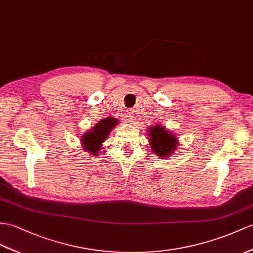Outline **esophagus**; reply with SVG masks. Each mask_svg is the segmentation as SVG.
<instances>
[{"instance_id": "34e87169", "label": "esophagus", "mask_w": 253, "mask_h": 253, "mask_svg": "<svg viewBox=\"0 0 253 253\" xmlns=\"http://www.w3.org/2000/svg\"><path fill=\"white\" fill-rule=\"evenodd\" d=\"M125 118H126V121H127V122L133 121L134 120V113L132 112V110H126Z\"/></svg>"}]
</instances>
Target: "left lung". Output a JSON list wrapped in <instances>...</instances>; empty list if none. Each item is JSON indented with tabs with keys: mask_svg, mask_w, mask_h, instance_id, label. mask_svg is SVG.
I'll use <instances>...</instances> for the list:
<instances>
[{
	"mask_svg": "<svg viewBox=\"0 0 253 253\" xmlns=\"http://www.w3.org/2000/svg\"><path fill=\"white\" fill-rule=\"evenodd\" d=\"M149 143L150 147L155 155L161 158L170 157L177 149L178 139L173 133L165 130V127L161 125L150 126L149 130Z\"/></svg>",
	"mask_w": 253,
	"mask_h": 253,
	"instance_id": "left-lung-1",
	"label": "left lung"
}]
</instances>
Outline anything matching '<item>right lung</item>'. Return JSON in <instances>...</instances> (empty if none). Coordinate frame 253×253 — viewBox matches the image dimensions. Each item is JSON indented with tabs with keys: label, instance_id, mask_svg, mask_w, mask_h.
<instances>
[{
	"label": "right lung",
	"instance_id": "right-lung-1",
	"mask_svg": "<svg viewBox=\"0 0 253 253\" xmlns=\"http://www.w3.org/2000/svg\"><path fill=\"white\" fill-rule=\"evenodd\" d=\"M117 125H118V120L112 118V117L102 119L100 122H97L93 128H91L89 132L82 136V144L84 149L91 153V155H100L102 143L107 138L110 131Z\"/></svg>",
	"mask_w": 253,
	"mask_h": 253
}]
</instances>
